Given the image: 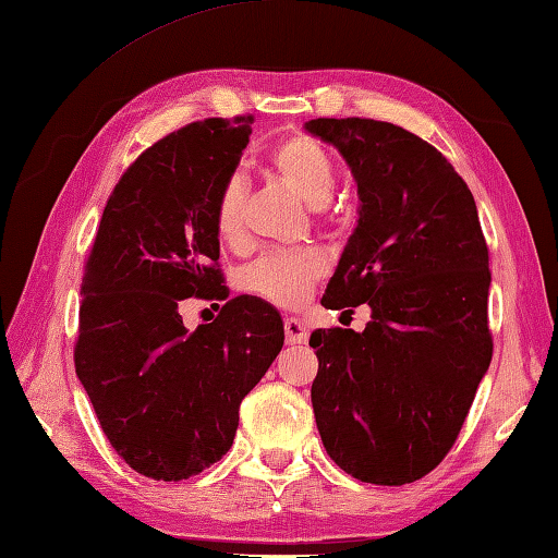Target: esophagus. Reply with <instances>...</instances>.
Wrapping results in <instances>:
<instances>
[{
	"label": "esophagus",
	"mask_w": 558,
	"mask_h": 558,
	"mask_svg": "<svg viewBox=\"0 0 558 558\" xmlns=\"http://www.w3.org/2000/svg\"><path fill=\"white\" fill-rule=\"evenodd\" d=\"M286 340L288 345H302V342L310 340V328L300 318H286Z\"/></svg>",
	"instance_id": "obj_1"
}]
</instances>
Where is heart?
<instances>
[{
  "mask_svg": "<svg viewBox=\"0 0 558 558\" xmlns=\"http://www.w3.org/2000/svg\"><path fill=\"white\" fill-rule=\"evenodd\" d=\"M268 172L286 184L306 206L324 213L336 186V165L328 150L310 136H290L270 150ZM246 189L240 177L222 186L216 204V232L225 244H236L244 232ZM328 272V258L318 248H298L286 254L260 256L248 270V286L286 310L302 306L312 288Z\"/></svg>",
  "mask_w": 558,
  "mask_h": 558,
  "instance_id": "b5f03b06",
  "label": "heart"
}]
</instances>
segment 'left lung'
<instances>
[{"label": "left lung", "instance_id": "1", "mask_svg": "<svg viewBox=\"0 0 558 558\" xmlns=\"http://www.w3.org/2000/svg\"><path fill=\"white\" fill-rule=\"evenodd\" d=\"M304 129L340 150L360 196L322 304L372 310L362 333L310 338L316 426L348 475L400 487L446 458L489 369V248L468 184L420 136L362 117Z\"/></svg>", "mask_w": 558, "mask_h": 558}]
</instances>
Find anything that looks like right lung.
<instances>
[{"label":"right lung","instance_id":"1","mask_svg":"<svg viewBox=\"0 0 558 558\" xmlns=\"http://www.w3.org/2000/svg\"><path fill=\"white\" fill-rule=\"evenodd\" d=\"M252 124L194 122L141 153L83 270L76 376L117 456L150 480H186L228 453L244 396L286 340L280 314L248 294L196 331L179 314L189 296L228 299L216 204Z\"/></svg>","mask_w":558,"mask_h":558}]
</instances>
